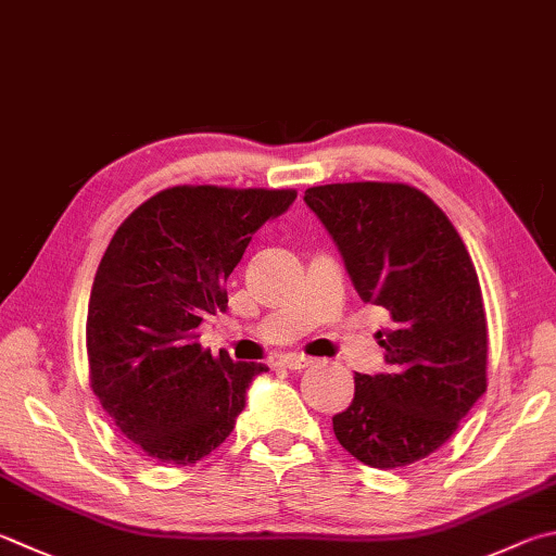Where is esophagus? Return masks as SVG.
Returning a JSON list of instances; mask_svg holds the SVG:
<instances>
[{
	"label": "esophagus",
	"instance_id": "esophagus-1",
	"mask_svg": "<svg viewBox=\"0 0 556 556\" xmlns=\"http://www.w3.org/2000/svg\"><path fill=\"white\" fill-rule=\"evenodd\" d=\"M313 357H308V355H285L281 357V365L285 367H289V369H306V367H311L313 365Z\"/></svg>",
	"mask_w": 556,
	"mask_h": 556
}]
</instances>
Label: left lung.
Instances as JSON below:
<instances>
[{
  "instance_id": "8db88e82",
  "label": "left lung",
  "mask_w": 556,
  "mask_h": 556,
  "mask_svg": "<svg viewBox=\"0 0 556 556\" xmlns=\"http://www.w3.org/2000/svg\"><path fill=\"white\" fill-rule=\"evenodd\" d=\"M365 304L389 311L377 332L383 375H355V399L332 416L352 457L396 469L445 445L486 391L489 330L477 269L435 201L399 181L306 189Z\"/></svg>"
}]
</instances>
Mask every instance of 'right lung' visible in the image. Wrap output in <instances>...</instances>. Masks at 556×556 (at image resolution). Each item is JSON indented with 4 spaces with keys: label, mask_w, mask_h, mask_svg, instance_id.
<instances>
[{
    "label": "right lung",
    "mask_w": 556,
    "mask_h": 556,
    "mask_svg": "<svg viewBox=\"0 0 556 556\" xmlns=\"http://www.w3.org/2000/svg\"><path fill=\"white\" fill-rule=\"evenodd\" d=\"M294 189L169 187L140 204L99 262L87 311L89 381L102 408L148 457L187 467L214 452L265 365L199 342L228 308L226 281L255 230Z\"/></svg>",
    "instance_id": "1"
}]
</instances>
